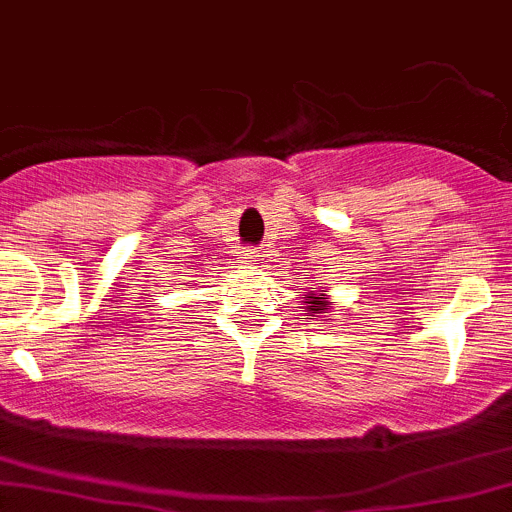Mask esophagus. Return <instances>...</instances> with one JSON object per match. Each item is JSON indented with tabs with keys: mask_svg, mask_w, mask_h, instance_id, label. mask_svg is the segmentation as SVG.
<instances>
[{
	"mask_svg": "<svg viewBox=\"0 0 512 512\" xmlns=\"http://www.w3.org/2000/svg\"><path fill=\"white\" fill-rule=\"evenodd\" d=\"M257 257L260 255H257V250H252V247H247V250L242 252V262H245V265H255Z\"/></svg>",
	"mask_w": 512,
	"mask_h": 512,
	"instance_id": "34e87169",
	"label": "esophagus"
}]
</instances>
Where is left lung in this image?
<instances>
[{
	"instance_id": "obj_1",
	"label": "left lung",
	"mask_w": 512,
	"mask_h": 512,
	"mask_svg": "<svg viewBox=\"0 0 512 512\" xmlns=\"http://www.w3.org/2000/svg\"><path fill=\"white\" fill-rule=\"evenodd\" d=\"M324 292V289H322ZM304 312H307V317H314V314H322L327 312V302H324V297L319 294V297H309L307 307H304Z\"/></svg>"
}]
</instances>
